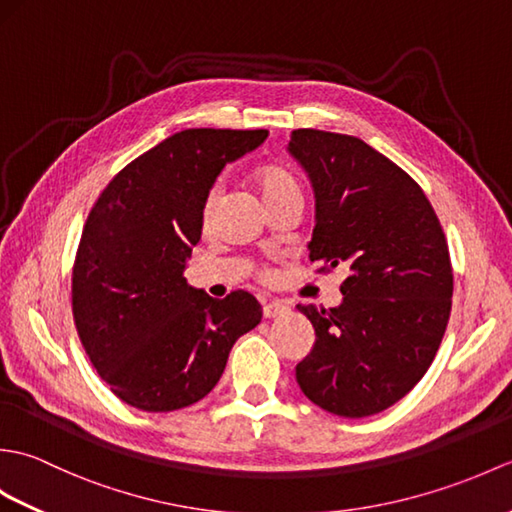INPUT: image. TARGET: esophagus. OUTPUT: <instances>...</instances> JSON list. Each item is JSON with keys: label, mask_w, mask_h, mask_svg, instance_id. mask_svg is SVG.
Here are the masks:
<instances>
[{"label": "esophagus", "mask_w": 512, "mask_h": 512, "mask_svg": "<svg viewBox=\"0 0 512 512\" xmlns=\"http://www.w3.org/2000/svg\"><path fill=\"white\" fill-rule=\"evenodd\" d=\"M288 310H290V308L286 306V303H281V301H270V303H264V317H266V319L284 317V314H286Z\"/></svg>", "instance_id": "34e87169"}]
</instances>
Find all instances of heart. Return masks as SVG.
Instances as JSON below:
<instances>
[{
  "label": "heart",
  "instance_id": "b5f03b06",
  "mask_svg": "<svg viewBox=\"0 0 512 512\" xmlns=\"http://www.w3.org/2000/svg\"><path fill=\"white\" fill-rule=\"evenodd\" d=\"M255 182L259 191H262L266 204L273 202L277 198H281V195H288V193H301V187H299V180L292 176V173L284 167H277V165H264L259 167L257 173H255ZM217 200H220V187H211L209 193H206L204 198V204H202V222L209 224L213 220V213H215V206H217ZM264 279L270 277V270H262Z\"/></svg>",
  "mask_w": 512,
  "mask_h": 512
}]
</instances>
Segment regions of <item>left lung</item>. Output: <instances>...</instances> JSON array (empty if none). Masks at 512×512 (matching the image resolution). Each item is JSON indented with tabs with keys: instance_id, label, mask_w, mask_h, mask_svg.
<instances>
[{
	"instance_id": "8db88e82",
	"label": "left lung",
	"mask_w": 512,
	"mask_h": 512,
	"mask_svg": "<svg viewBox=\"0 0 512 512\" xmlns=\"http://www.w3.org/2000/svg\"><path fill=\"white\" fill-rule=\"evenodd\" d=\"M288 149L317 193L310 259L350 273L339 308L299 306L317 339L297 383L336 416H374L436 358L453 297L447 237L420 184L361 138L295 129Z\"/></svg>"
}]
</instances>
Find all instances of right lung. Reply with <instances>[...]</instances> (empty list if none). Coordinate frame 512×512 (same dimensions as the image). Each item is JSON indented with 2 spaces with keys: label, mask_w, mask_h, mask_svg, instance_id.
<instances>
[{
  "label": "right lung",
  "mask_w": 512,
  "mask_h": 512,
  "mask_svg": "<svg viewBox=\"0 0 512 512\" xmlns=\"http://www.w3.org/2000/svg\"><path fill=\"white\" fill-rule=\"evenodd\" d=\"M266 129H184L129 162L94 202L72 266V314L96 372L127 405L176 411L220 380L262 321L246 290L213 299L184 279L217 173Z\"/></svg>",
  "instance_id": "right-lung-1"
}]
</instances>
